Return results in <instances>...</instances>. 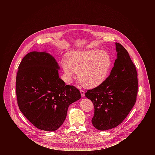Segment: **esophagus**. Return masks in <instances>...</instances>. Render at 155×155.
Returning <instances> with one entry per match:
<instances>
[{"label": "esophagus", "instance_id": "obj_1", "mask_svg": "<svg viewBox=\"0 0 155 155\" xmlns=\"http://www.w3.org/2000/svg\"><path fill=\"white\" fill-rule=\"evenodd\" d=\"M80 93H81V95L82 96H84V91L82 90H80Z\"/></svg>", "mask_w": 155, "mask_h": 155}]
</instances>
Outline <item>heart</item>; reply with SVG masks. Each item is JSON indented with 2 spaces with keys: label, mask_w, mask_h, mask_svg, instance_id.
Here are the masks:
<instances>
[{
  "label": "heart",
  "mask_w": 155,
  "mask_h": 155,
  "mask_svg": "<svg viewBox=\"0 0 155 155\" xmlns=\"http://www.w3.org/2000/svg\"><path fill=\"white\" fill-rule=\"evenodd\" d=\"M112 62L111 57L105 51H72L68 55L67 61H64L62 64L65 80L69 83L77 72V80L82 86L86 88L97 87L108 77Z\"/></svg>",
  "instance_id": "heart-1"
}]
</instances>
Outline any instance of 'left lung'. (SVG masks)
Listing matches in <instances>:
<instances>
[{
  "label": "left lung",
  "instance_id": "left-lung-1",
  "mask_svg": "<svg viewBox=\"0 0 155 155\" xmlns=\"http://www.w3.org/2000/svg\"><path fill=\"white\" fill-rule=\"evenodd\" d=\"M117 58L107 80L87 90L85 96L94 107L93 125L105 130L120 124L136 104L138 91L137 72L127 50L116 43Z\"/></svg>",
  "mask_w": 155,
  "mask_h": 155
}]
</instances>
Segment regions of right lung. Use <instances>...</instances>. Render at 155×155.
<instances>
[{"label":"right lung","instance_id":"add662e5","mask_svg":"<svg viewBox=\"0 0 155 155\" xmlns=\"http://www.w3.org/2000/svg\"><path fill=\"white\" fill-rule=\"evenodd\" d=\"M59 65L46 52L32 51L22 59L16 78L20 111L39 129L54 131L64 123L69 106L81 98L80 91L59 77Z\"/></svg>","mask_w":155,"mask_h":155}]
</instances>
